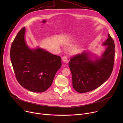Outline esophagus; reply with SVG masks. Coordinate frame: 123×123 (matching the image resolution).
<instances>
[{
  "label": "esophagus",
  "mask_w": 123,
  "mask_h": 123,
  "mask_svg": "<svg viewBox=\"0 0 123 123\" xmlns=\"http://www.w3.org/2000/svg\"><path fill=\"white\" fill-rule=\"evenodd\" d=\"M62 60H63V61L64 62H65V63H67L68 61V58H67V57H66V56H63V57H62Z\"/></svg>",
  "instance_id": "34e87169"
}]
</instances>
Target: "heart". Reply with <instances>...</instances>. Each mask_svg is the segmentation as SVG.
Returning <instances> with one entry per match:
<instances>
[{"label":"heart","mask_w":123,"mask_h":123,"mask_svg":"<svg viewBox=\"0 0 123 123\" xmlns=\"http://www.w3.org/2000/svg\"><path fill=\"white\" fill-rule=\"evenodd\" d=\"M81 49H78L77 48H74L72 49V52L73 54H74V55H76V54H78L79 53H80V52H81Z\"/></svg>","instance_id":"1"}]
</instances>
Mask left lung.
Listing matches in <instances>:
<instances>
[{
    "instance_id": "left-lung-1",
    "label": "left lung",
    "mask_w": 123,
    "mask_h": 123,
    "mask_svg": "<svg viewBox=\"0 0 123 123\" xmlns=\"http://www.w3.org/2000/svg\"><path fill=\"white\" fill-rule=\"evenodd\" d=\"M102 45L105 50L99 57L90 51H84L70 59L68 66L72 74L73 86L79 93L92 91L101 86L111 76L113 70L114 42L109 33Z\"/></svg>"
}]
</instances>
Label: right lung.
Segmentation results:
<instances>
[{"label":"right lung","mask_w":123,"mask_h":123,"mask_svg":"<svg viewBox=\"0 0 123 123\" xmlns=\"http://www.w3.org/2000/svg\"><path fill=\"white\" fill-rule=\"evenodd\" d=\"M25 28L17 33L11 48L10 57L16 79L26 89L43 92L52 84L61 67V58L45 49H31L26 41Z\"/></svg>","instance_id":"right-lung-1"}]
</instances>
